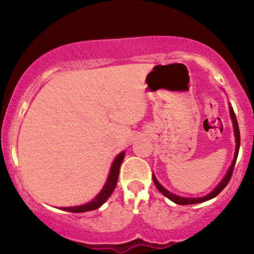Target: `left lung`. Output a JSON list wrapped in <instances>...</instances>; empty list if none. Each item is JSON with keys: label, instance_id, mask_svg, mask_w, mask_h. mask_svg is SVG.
<instances>
[{"label": "left lung", "instance_id": "obj_1", "mask_svg": "<svg viewBox=\"0 0 254 254\" xmlns=\"http://www.w3.org/2000/svg\"><path fill=\"white\" fill-rule=\"evenodd\" d=\"M229 115H230V118H232V122H233V127H234V136H235V143H237V144H235L234 160H233V162H232V165H230L228 172H227L226 176L223 177V179L221 180L220 184H218V185L214 189V190L210 192V193L206 194V196L198 197V198H189V197L177 196V194L172 193V192H170L168 190H166L164 186H162L161 184L157 182L156 177L153 174L154 184H155L157 190L161 192V193L164 194L165 197H167L168 199H171L172 202H174L176 204H180V205H188V204H197V203H202V202H205V200L211 199V198L216 197L217 194L220 193V192L222 191L224 188H226L227 184L229 183L230 178H232L233 170H234V166H235V162H237V157H238V154H239V148H240V131H239V125H238L237 117H235L234 110H233V107L230 106V105H229Z\"/></svg>", "mask_w": 254, "mask_h": 254}]
</instances>
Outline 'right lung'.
I'll use <instances>...</instances> for the list:
<instances>
[{
	"instance_id": "1",
	"label": "right lung",
	"mask_w": 254,
	"mask_h": 254,
	"mask_svg": "<svg viewBox=\"0 0 254 254\" xmlns=\"http://www.w3.org/2000/svg\"><path fill=\"white\" fill-rule=\"evenodd\" d=\"M125 156V151H122L119 153L116 159L113 160V164L111 166L109 178H107L106 183H105L103 190L98 193V196L94 198L93 200H90L89 203L82 204V205H76V206H66V208H61L62 210L70 211V212H86L90 210H95V209L100 208L103 204L109 199V197L112 194L113 190L116 189V185H117V180L119 176V168H121L122 162H123Z\"/></svg>"
}]
</instances>
